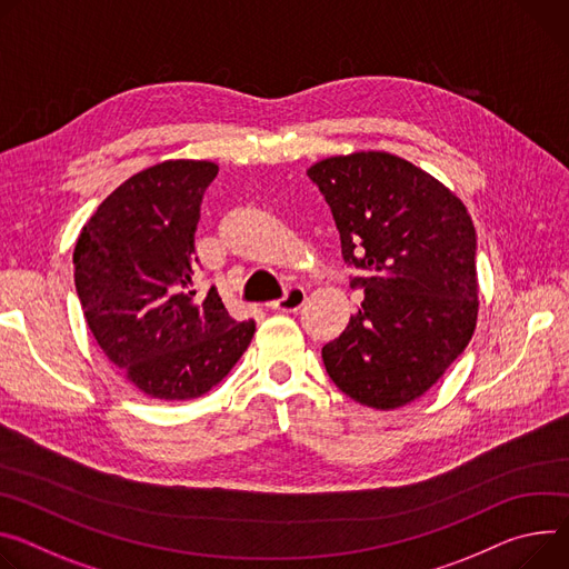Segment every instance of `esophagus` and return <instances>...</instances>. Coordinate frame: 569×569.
<instances>
[{
    "label": "esophagus",
    "instance_id": "34e87169",
    "mask_svg": "<svg viewBox=\"0 0 569 569\" xmlns=\"http://www.w3.org/2000/svg\"><path fill=\"white\" fill-rule=\"evenodd\" d=\"M303 301H306V290L299 286H292V288H288V292L281 299L272 301L270 308H274V311H281V313H292V311H299Z\"/></svg>",
    "mask_w": 569,
    "mask_h": 569
}]
</instances>
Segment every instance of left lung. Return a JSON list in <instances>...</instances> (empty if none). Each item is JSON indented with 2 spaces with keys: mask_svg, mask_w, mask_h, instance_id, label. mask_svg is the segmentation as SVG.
I'll list each match as a JSON object with an SVG mask.
<instances>
[{
  "mask_svg": "<svg viewBox=\"0 0 569 569\" xmlns=\"http://www.w3.org/2000/svg\"><path fill=\"white\" fill-rule=\"evenodd\" d=\"M340 231L356 316L322 347L353 401L395 410L420 399L472 340L479 316L477 231L436 177L388 151L329 157L306 170Z\"/></svg>",
  "mask_w": 569,
  "mask_h": 569,
  "instance_id": "obj_1",
  "label": "left lung"
}]
</instances>
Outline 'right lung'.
<instances>
[{
	"instance_id": "right-lung-1",
	"label": "right lung",
	"mask_w": 569,
	"mask_h": 569,
	"mask_svg": "<svg viewBox=\"0 0 569 569\" xmlns=\"http://www.w3.org/2000/svg\"><path fill=\"white\" fill-rule=\"evenodd\" d=\"M211 161H163L118 186L83 224L74 286L107 358L147 397L197 399L249 347L256 322L229 316L216 288L192 290L194 231Z\"/></svg>"
}]
</instances>
